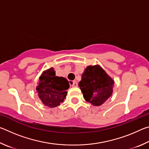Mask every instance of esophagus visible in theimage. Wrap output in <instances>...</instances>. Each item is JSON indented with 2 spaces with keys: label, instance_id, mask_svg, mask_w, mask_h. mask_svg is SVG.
Masks as SVG:
<instances>
[{
  "label": "esophagus",
  "instance_id": "34e87169",
  "mask_svg": "<svg viewBox=\"0 0 149 149\" xmlns=\"http://www.w3.org/2000/svg\"><path fill=\"white\" fill-rule=\"evenodd\" d=\"M70 85H71L72 87H77L78 84H77V81H71V82H70Z\"/></svg>",
  "mask_w": 149,
  "mask_h": 149
}]
</instances>
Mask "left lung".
I'll list each match as a JSON object with an SVG mask.
<instances>
[{
	"instance_id": "left-lung-1",
	"label": "left lung",
	"mask_w": 149,
	"mask_h": 149,
	"mask_svg": "<svg viewBox=\"0 0 149 149\" xmlns=\"http://www.w3.org/2000/svg\"><path fill=\"white\" fill-rule=\"evenodd\" d=\"M114 81L99 65H89L81 75L79 87L84 99L93 106H100L112 94Z\"/></svg>"
}]
</instances>
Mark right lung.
<instances>
[{
	"label": "right lung",
	"instance_id": "add662e5",
	"mask_svg": "<svg viewBox=\"0 0 149 149\" xmlns=\"http://www.w3.org/2000/svg\"><path fill=\"white\" fill-rule=\"evenodd\" d=\"M69 82L64 77L56 76L53 68L45 70L39 77L36 90L42 104L54 108L64 102L67 95Z\"/></svg>",
	"mask_w": 149,
	"mask_h": 149
}]
</instances>
